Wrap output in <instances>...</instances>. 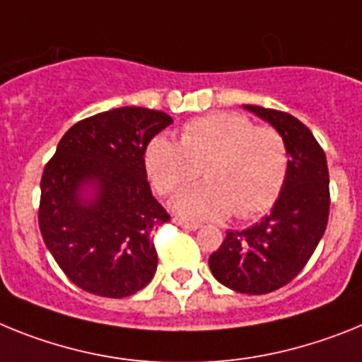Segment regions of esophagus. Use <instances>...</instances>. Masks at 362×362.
Here are the masks:
<instances>
[{"label":"esophagus","instance_id":"34e87169","mask_svg":"<svg viewBox=\"0 0 362 362\" xmlns=\"http://www.w3.org/2000/svg\"><path fill=\"white\" fill-rule=\"evenodd\" d=\"M173 222L178 226H182L184 229H193V231L194 229L200 228L199 222H189V220H184V218H180V216H175V218H173Z\"/></svg>","mask_w":362,"mask_h":362}]
</instances>
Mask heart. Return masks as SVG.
<instances>
[{"instance_id":"heart-1","label":"heart","mask_w":362,"mask_h":362,"mask_svg":"<svg viewBox=\"0 0 362 362\" xmlns=\"http://www.w3.org/2000/svg\"><path fill=\"white\" fill-rule=\"evenodd\" d=\"M146 168L160 194L187 187L173 207L189 218L218 220L233 213L246 220L262 215L284 187L290 153L276 129L255 125L238 112H213L182 129L180 144L158 136L146 151Z\"/></svg>"}]
</instances>
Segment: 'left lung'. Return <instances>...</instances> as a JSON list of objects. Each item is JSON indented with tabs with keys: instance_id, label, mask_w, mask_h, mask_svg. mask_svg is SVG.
Returning a JSON list of instances; mask_svg holds the SVG:
<instances>
[{
	"instance_id": "left-lung-1",
	"label": "left lung",
	"mask_w": 362,
	"mask_h": 362,
	"mask_svg": "<svg viewBox=\"0 0 362 362\" xmlns=\"http://www.w3.org/2000/svg\"><path fill=\"white\" fill-rule=\"evenodd\" d=\"M284 136L290 168L272 213L242 231H228L209 257L213 276L247 295L275 291L291 282L313 255L329 215L326 155L312 131L276 109L244 105Z\"/></svg>"
}]
</instances>
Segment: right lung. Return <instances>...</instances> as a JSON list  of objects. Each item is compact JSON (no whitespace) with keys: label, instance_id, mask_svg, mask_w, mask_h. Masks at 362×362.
<instances>
[{"label":"right lung","instance_id":"right-lung-1","mask_svg":"<svg viewBox=\"0 0 362 362\" xmlns=\"http://www.w3.org/2000/svg\"><path fill=\"white\" fill-rule=\"evenodd\" d=\"M173 124L162 111L120 107L72 125L42 175L43 242L78 288L122 298L156 272L153 233L171 216L147 182L146 149ZM90 187L93 197H83Z\"/></svg>","mask_w":362,"mask_h":362}]
</instances>
